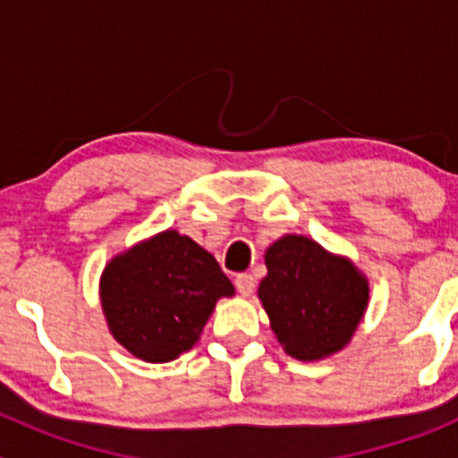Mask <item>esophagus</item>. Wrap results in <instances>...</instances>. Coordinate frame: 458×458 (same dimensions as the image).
I'll list each match as a JSON object with an SVG mask.
<instances>
[{
    "instance_id": "34e87169",
    "label": "esophagus",
    "mask_w": 458,
    "mask_h": 458,
    "mask_svg": "<svg viewBox=\"0 0 458 458\" xmlns=\"http://www.w3.org/2000/svg\"><path fill=\"white\" fill-rule=\"evenodd\" d=\"M234 285H237L239 294H243V297H250L252 290H255V279H252V275H237L234 276Z\"/></svg>"
}]
</instances>
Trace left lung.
Returning <instances> with one entry per match:
<instances>
[{
  "instance_id": "obj_1",
  "label": "left lung",
  "mask_w": 458,
  "mask_h": 458,
  "mask_svg": "<svg viewBox=\"0 0 458 458\" xmlns=\"http://www.w3.org/2000/svg\"><path fill=\"white\" fill-rule=\"evenodd\" d=\"M257 297L285 354L321 361L352 341L370 301V281L352 259L303 234H284L266 250Z\"/></svg>"
}]
</instances>
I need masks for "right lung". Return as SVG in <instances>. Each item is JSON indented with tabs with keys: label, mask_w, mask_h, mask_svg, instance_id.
I'll list each match as a JSON object with an SVG mask.
<instances>
[{
	"label": "right lung",
	"mask_w": 458,
	"mask_h": 458,
	"mask_svg": "<svg viewBox=\"0 0 458 458\" xmlns=\"http://www.w3.org/2000/svg\"><path fill=\"white\" fill-rule=\"evenodd\" d=\"M221 297H234V285L216 259L173 228L114 255L99 279L110 335L146 363L191 350Z\"/></svg>",
	"instance_id": "right-lung-1"
}]
</instances>
